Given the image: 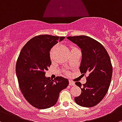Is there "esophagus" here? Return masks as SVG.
<instances>
[{
  "instance_id": "esophagus-1",
  "label": "esophagus",
  "mask_w": 122,
  "mask_h": 122,
  "mask_svg": "<svg viewBox=\"0 0 122 122\" xmlns=\"http://www.w3.org/2000/svg\"><path fill=\"white\" fill-rule=\"evenodd\" d=\"M69 85H70V86H75V83H74V82H73V81H72L69 80Z\"/></svg>"
}]
</instances>
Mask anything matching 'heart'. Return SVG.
I'll return each mask as SVG.
<instances>
[{
    "mask_svg": "<svg viewBox=\"0 0 122 122\" xmlns=\"http://www.w3.org/2000/svg\"><path fill=\"white\" fill-rule=\"evenodd\" d=\"M54 48H55V47H54L53 48H52L51 50V51H50V57H53V53H54Z\"/></svg>",
    "mask_w": 122,
    "mask_h": 122,
    "instance_id": "b5f03b06",
    "label": "heart"
}]
</instances>
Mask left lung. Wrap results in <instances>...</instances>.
Listing matches in <instances>:
<instances>
[{"label": "left lung", "mask_w": 122, "mask_h": 122, "mask_svg": "<svg viewBox=\"0 0 122 122\" xmlns=\"http://www.w3.org/2000/svg\"><path fill=\"white\" fill-rule=\"evenodd\" d=\"M67 39L81 49L80 71L83 75L89 74L84 84L75 83L81 89V93L74 99L80 106L92 107L101 101L110 87L112 74L110 56L104 46L90 37L81 35L68 36Z\"/></svg>", "instance_id": "8db88e82"}]
</instances>
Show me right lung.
<instances>
[{"mask_svg":"<svg viewBox=\"0 0 122 122\" xmlns=\"http://www.w3.org/2000/svg\"><path fill=\"white\" fill-rule=\"evenodd\" d=\"M64 36L42 35L35 36L23 47L16 64V75L21 92L30 104L38 109L50 108L69 81L62 76L51 80L46 71L51 64L50 51Z\"/></svg>","mask_w":122,"mask_h":122,"instance_id":"obj_1","label":"right lung"}]
</instances>
